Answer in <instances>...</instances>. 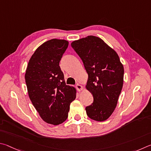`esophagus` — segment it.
Masks as SVG:
<instances>
[{
	"instance_id": "esophagus-1",
	"label": "esophagus",
	"mask_w": 151,
	"mask_h": 151,
	"mask_svg": "<svg viewBox=\"0 0 151 151\" xmlns=\"http://www.w3.org/2000/svg\"><path fill=\"white\" fill-rule=\"evenodd\" d=\"M76 88L77 89V90L78 91H81L83 89V87L82 86H81L80 84H77V85L76 86Z\"/></svg>"
}]
</instances>
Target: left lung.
I'll return each instance as SVG.
<instances>
[{
    "label": "left lung",
    "instance_id": "obj_1",
    "mask_svg": "<svg viewBox=\"0 0 151 151\" xmlns=\"http://www.w3.org/2000/svg\"><path fill=\"white\" fill-rule=\"evenodd\" d=\"M71 46L82 60L88 74L86 88L93 97L92 104L86 107L87 115L95 121H105L117 106L123 85V65L117 52L98 37L88 36Z\"/></svg>",
    "mask_w": 151,
    "mask_h": 151
}]
</instances>
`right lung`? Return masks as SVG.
I'll return each mask as SVG.
<instances>
[{"instance_id":"add662e5","label":"right lung","mask_w":151,"mask_h":151,"mask_svg":"<svg viewBox=\"0 0 151 151\" xmlns=\"http://www.w3.org/2000/svg\"><path fill=\"white\" fill-rule=\"evenodd\" d=\"M69 42L52 39L36 50L28 62L25 80L30 99L45 122L58 125L67 119L76 99L73 87L67 86L59 65Z\"/></svg>"}]
</instances>
